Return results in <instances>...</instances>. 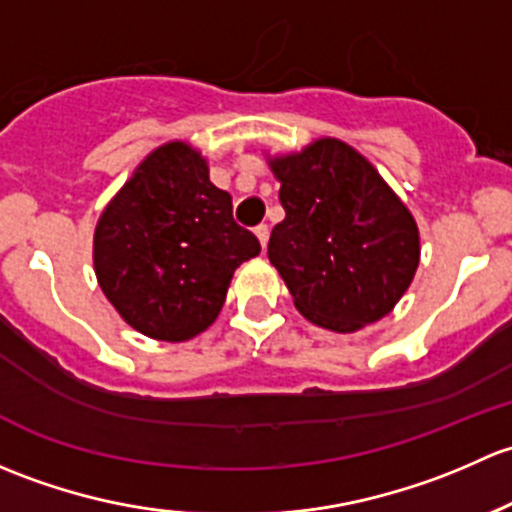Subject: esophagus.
I'll return each mask as SVG.
<instances>
[{"instance_id":"obj_1","label":"esophagus","mask_w":512,"mask_h":512,"mask_svg":"<svg viewBox=\"0 0 512 512\" xmlns=\"http://www.w3.org/2000/svg\"><path fill=\"white\" fill-rule=\"evenodd\" d=\"M254 234H256L258 244H261V249H266V246H268V226H266V224L256 226V229H254Z\"/></svg>"}]
</instances>
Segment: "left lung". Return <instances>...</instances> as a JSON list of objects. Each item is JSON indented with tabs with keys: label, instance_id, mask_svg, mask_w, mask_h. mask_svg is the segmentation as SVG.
<instances>
[{
	"label": "left lung",
	"instance_id": "1",
	"mask_svg": "<svg viewBox=\"0 0 512 512\" xmlns=\"http://www.w3.org/2000/svg\"><path fill=\"white\" fill-rule=\"evenodd\" d=\"M286 219L268 258L305 320L355 333L394 310L419 266V226L365 155L337 138L268 155Z\"/></svg>",
	"mask_w": 512,
	"mask_h": 512
}]
</instances>
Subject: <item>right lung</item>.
Returning <instances> with one entry per match:
<instances>
[{"label": "right lung", "mask_w": 512, "mask_h": 512, "mask_svg": "<svg viewBox=\"0 0 512 512\" xmlns=\"http://www.w3.org/2000/svg\"><path fill=\"white\" fill-rule=\"evenodd\" d=\"M261 244L231 217L207 157L184 140L155 147L105 204L93 234L100 291L152 340L184 342L221 313L234 271Z\"/></svg>", "instance_id": "right-lung-1"}]
</instances>
